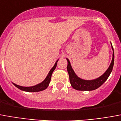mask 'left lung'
Listing matches in <instances>:
<instances>
[{
    "label": "left lung",
    "instance_id": "8db88e82",
    "mask_svg": "<svg viewBox=\"0 0 121 121\" xmlns=\"http://www.w3.org/2000/svg\"><path fill=\"white\" fill-rule=\"evenodd\" d=\"M112 47L113 50L112 45ZM67 60L68 62L67 71L69 75L70 83L71 84V86L74 89L77 90H89L90 91V90H95L97 88H99L100 86H101L106 81V79L109 77L111 72L113 69V63H114V52H113V58H112V60L109 68L101 76L94 80H84L78 78L72 69L69 60L68 59H67Z\"/></svg>",
    "mask_w": 121,
    "mask_h": 121
}]
</instances>
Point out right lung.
<instances>
[{
	"label": "right lung",
	"mask_w": 121,
	"mask_h": 121,
	"mask_svg": "<svg viewBox=\"0 0 121 121\" xmlns=\"http://www.w3.org/2000/svg\"><path fill=\"white\" fill-rule=\"evenodd\" d=\"M58 61H56V63H55V65L52 68V69L49 71V74L47 75V76L46 77V78L45 79V80L43 81H42V83L38 84V85H36L35 86H29V87H25V86H21L17 85L15 83L14 85L17 87L18 88H19L20 90H23V91H26V92H40V91H42V90H43L45 89H46L47 88V86H49V83L51 81V79L52 74V72L54 70V69H56V66H57V62Z\"/></svg>",
	"instance_id": "obj_1"
}]
</instances>
